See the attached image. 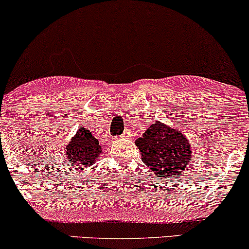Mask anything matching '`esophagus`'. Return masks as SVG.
Listing matches in <instances>:
<instances>
[{"mask_svg": "<svg viewBox=\"0 0 249 249\" xmlns=\"http://www.w3.org/2000/svg\"><path fill=\"white\" fill-rule=\"evenodd\" d=\"M131 135H132V132L130 130H125V132H124L120 137L121 138H129V137H131Z\"/></svg>", "mask_w": 249, "mask_h": 249, "instance_id": "34e87169", "label": "esophagus"}]
</instances>
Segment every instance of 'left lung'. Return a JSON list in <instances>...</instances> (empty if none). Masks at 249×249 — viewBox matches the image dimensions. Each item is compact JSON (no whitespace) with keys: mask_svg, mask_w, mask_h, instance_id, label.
I'll return each instance as SVG.
<instances>
[{"mask_svg":"<svg viewBox=\"0 0 249 249\" xmlns=\"http://www.w3.org/2000/svg\"><path fill=\"white\" fill-rule=\"evenodd\" d=\"M142 160L160 179L179 177L192 160V146L186 136L160 121L147 128L135 142Z\"/></svg>","mask_w":249,"mask_h":249,"instance_id":"1","label":"left lung"}]
</instances>
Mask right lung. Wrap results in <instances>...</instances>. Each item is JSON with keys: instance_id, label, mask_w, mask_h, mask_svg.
<instances>
[{"instance_id": "right-lung-1", "label": "right lung", "mask_w": 249, "mask_h": 249, "mask_svg": "<svg viewBox=\"0 0 249 249\" xmlns=\"http://www.w3.org/2000/svg\"><path fill=\"white\" fill-rule=\"evenodd\" d=\"M102 154L100 142L89 130L81 127L66 146V158L77 168L94 164Z\"/></svg>"}]
</instances>
